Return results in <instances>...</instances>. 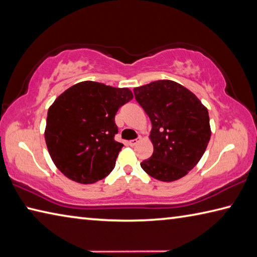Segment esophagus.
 <instances>
[{
  "instance_id": "1",
  "label": "esophagus",
  "mask_w": 257,
  "mask_h": 257,
  "mask_svg": "<svg viewBox=\"0 0 257 257\" xmlns=\"http://www.w3.org/2000/svg\"><path fill=\"white\" fill-rule=\"evenodd\" d=\"M139 143V140H137V139H135V140H131V141L128 142V144L131 145V147H134V145H137Z\"/></svg>"
}]
</instances>
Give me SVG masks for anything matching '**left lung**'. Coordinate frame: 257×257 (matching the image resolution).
I'll return each instance as SVG.
<instances>
[{
    "mask_svg": "<svg viewBox=\"0 0 257 257\" xmlns=\"http://www.w3.org/2000/svg\"><path fill=\"white\" fill-rule=\"evenodd\" d=\"M133 91L152 123L153 154L141 163L142 169L164 182L185 177L209 143L208 109L195 94L172 80H157Z\"/></svg>",
    "mask_w": 257,
    "mask_h": 257,
    "instance_id": "left-lung-1",
    "label": "left lung"
}]
</instances>
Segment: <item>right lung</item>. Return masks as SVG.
Here are the masks:
<instances>
[{"mask_svg": "<svg viewBox=\"0 0 257 257\" xmlns=\"http://www.w3.org/2000/svg\"><path fill=\"white\" fill-rule=\"evenodd\" d=\"M133 98L128 88L81 81L65 90L48 109L45 139L56 167L70 180L97 182L112 172L123 144L115 115Z\"/></svg>", "mask_w": 257, "mask_h": 257, "instance_id": "right-lung-1", "label": "right lung"}]
</instances>
